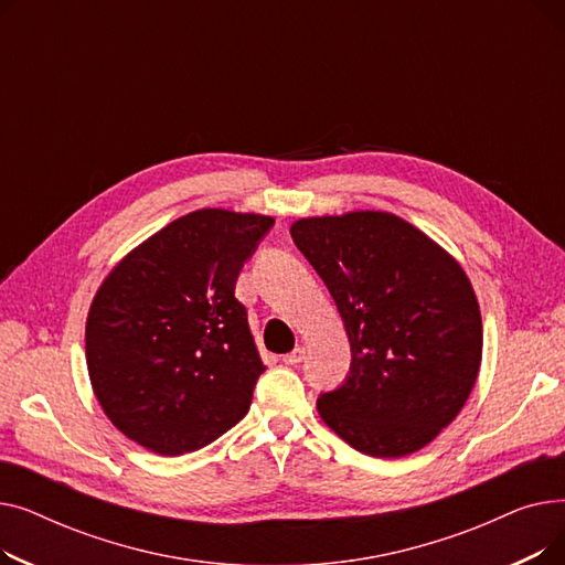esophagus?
Masks as SVG:
<instances>
[{
    "label": "esophagus",
    "mask_w": 565,
    "mask_h": 565,
    "mask_svg": "<svg viewBox=\"0 0 565 565\" xmlns=\"http://www.w3.org/2000/svg\"><path fill=\"white\" fill-rule=\"evenodd\" d=\"M305 354H307V350H305L302 345H298V348H295L292 352L284 354L281 362H284V364H288V366H295V364H300V362L305 360Z\"/></svg>",
    "instance_id": "esophagus-1"
}]
</instances>
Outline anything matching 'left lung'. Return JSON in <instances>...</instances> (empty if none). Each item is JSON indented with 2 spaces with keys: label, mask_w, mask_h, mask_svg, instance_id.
I'll return each mask as SVG.
<instances>
[{
  "label": "left lung",
  "mask_w": 565,
  "mask_h": 565,
  "mask_svg": "<svg viewBox=\"0 0 565 565\" xmlns=\"http://www.w3.org/2000/svg\"><path fill=\"white\" fill-rule=\"evenodd\" d=\"M290 235L334 298L352 352L348 380L318 398L320 419L373 458L424 449L481 369V309L460 263L380 211L302 217Z\"/></svg>",
  "instance_id": "8db88e82"
}]
</instances>
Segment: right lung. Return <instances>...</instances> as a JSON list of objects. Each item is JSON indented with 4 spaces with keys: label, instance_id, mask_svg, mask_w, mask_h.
<instances>
[{
    "label": "right lung",
    "instance_id": "right-lung-1",
    "mask_svg": "<svg viewBox=\"0 0 565 565\" xmlns=\"http://www.w3.org/2000/svg\"><path fill=\"white\" fill-rule=\"evenodd\" d=\"M275 224L201 207L114 265L86 316V369L107 419L183 456L241 422L265 371L235 281Z\"/></svg>",
    "mask_w": 565,
    "mask_h": 565
}]
</instances>
